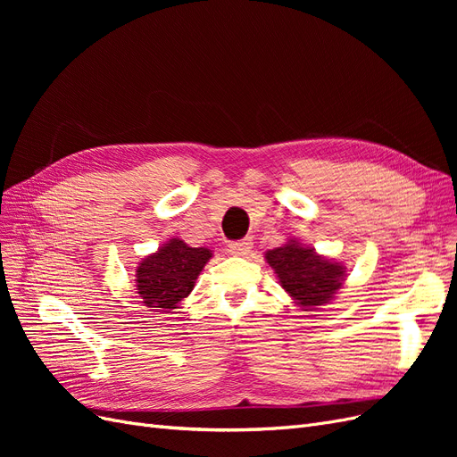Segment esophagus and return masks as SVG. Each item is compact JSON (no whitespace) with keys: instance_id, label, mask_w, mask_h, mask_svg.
<instances>
[{"instance_id":"esophagus-1","label":"esophagus","mask_w":457,"mask_h":457,"mask_svg":"<svg viewBox=\"0 0 457 457\" xmlns=\"http://www.w3.org/2000/svg\"><path fill=\"white\" fill-rule=\"evenodd\" d=\"M253 242L252 240H240V242H230L228 250L232 255H247L252 252Z\"/></svg>"}]
</instances>
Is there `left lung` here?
Segmentation results:
<instances>
[{
    "label": "left lung",
    "mask_w": 457,
    "mask_h": 457,
    "mask_svg": "<svg viewBox=\"0 0 457 457\" xmlns=\"http://www.w3.org/2000/svg\"><path fill=\"white\" fill-rule=\"evenodd\" d=\"M267 262L278 274L282 287L303 309L328 303L345 280V269L339 262L316 255L314 250L295 242L267 252Z\"/></svg>",
    "instance_id": "1"
}]
</instances>
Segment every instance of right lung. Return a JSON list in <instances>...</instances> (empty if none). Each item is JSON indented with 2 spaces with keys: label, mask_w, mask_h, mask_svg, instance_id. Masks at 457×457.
Returning <instances> with one entry per match:
<instances>
[{
  "label": "right lung",
  "mask_w": 457,
  "mask_h": 457,
  "mask_svg": "<svg viewBox=\"0 0 457 457\" xmlns=\"http://www.w3.org/2000/svg\"><path fill=\"white\" fill-rule=\"evenodd\" d=\"M210 257L212 252L205 247H190L173 238L137 267V294L154 311L177 309Z\"/></svg>",
  "instance_id": "right-lung-1"
}]
</instances>
